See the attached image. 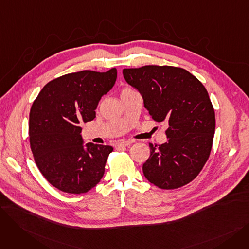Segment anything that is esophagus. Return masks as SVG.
Returning <instances> with one entry per match:
<instances>
[{"label":"esophagus","instance_id":"1","mask_svg":"<svg viewBox=\"0 0 249 249\" xmlns=\"http://www.w3.org/2000/svg\"><path fill=\"white\" fill-rule=\"evenodd\" d=\"M132 144L131 140H121L119 143H118V146H129Z\"/></svg>","mask_w":249,"mask_h":249}]
</instances>
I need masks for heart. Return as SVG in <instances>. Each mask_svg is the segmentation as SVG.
Masks as SVG:
<instances>
[{
  "mask_svg": "<svg viewBox=\"0 0 249 249\" xmlns=\"http://www.w3.org/2000/svg\"><path fill=\"white\" fill-rule=\"evenodd\" d=\"M132 90H134V89H131L130 87H125V88H123V89H122V90H121V94L128 93V91H132Z\"/></svg>",
  "mask_w": 249,
  "mask_h": 249,
  "instance_id": "obj_1",
  "label": "heart"
}]
</instances>
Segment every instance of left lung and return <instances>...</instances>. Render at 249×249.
Returning a JSON list of instances; mask_svg holds the SVG:
<instances>
[{"instance_id": "obj_1", "label": "left lung", "mask_w": 249, "mask_h": 249, "mask_svg": "<svg viewBox=\"0 0 249 249\" xmlns=\"http://www.w3.org/2000/svg\"><path fill=\"white\" fill-rule=\"evenodd\" d=\"M123 75L138 89L152 119L168 125L167 142L149 143L143 174L163 190L189 184L202 171L213 144L215 111L206 88L188 71L169 65L124 69Z\"/></svg>"}]
</instances>
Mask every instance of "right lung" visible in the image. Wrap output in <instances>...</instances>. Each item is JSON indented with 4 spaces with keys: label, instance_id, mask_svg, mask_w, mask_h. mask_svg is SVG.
<instances>
[{
    "label": "right lung",
    "instance_id": "obj_1",
    "mask_svg": "<svg viewBox=\"0 0 249 249\" xmlns=\"http://www.w3.org/2000/svg\"><path fill=\"white\" fill-rule=\"evenodd\" d=\"M117 70L82 71L46 84L30 110L29 140L34 160L50 185L69 194L96 187L113 147L83 144L81 122L96 118L101 98L115 85Z\"/></svg>",
    "mask_w": 249,
    "mask_h": 249
}]
</instances>
